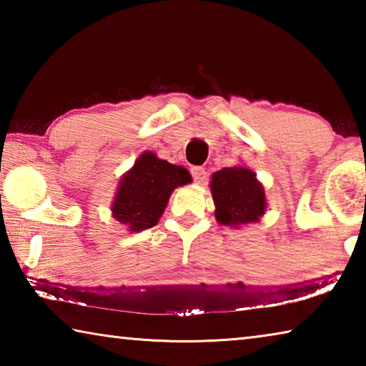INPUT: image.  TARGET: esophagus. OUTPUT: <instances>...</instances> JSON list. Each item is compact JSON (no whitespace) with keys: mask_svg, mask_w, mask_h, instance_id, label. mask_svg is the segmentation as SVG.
Listing matches in <instances>:
<instances>
[{"mask_svg":"<svg viewBox=\"0 0 366 366\" xmlns=\"http://www.w3.org/2000/svg\"><path fill=\"white\" fill-rule=\"evenodd\" d=\"M190 172L192 176H194V181L198 184H202L207 179V171L205 168H202V166H194V168L190 169Z\"/></svg>","mask_w":366,"mask_h":366,"instance_id":"esophagus-1","label":"esophagus"}]
</instances>
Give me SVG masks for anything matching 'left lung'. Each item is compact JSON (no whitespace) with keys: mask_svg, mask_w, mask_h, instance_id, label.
Instances as JSON below:
<instances>
[{"mask_svg":"<svg viewBox=\"0 0 366 366\" xmlns=\"http://www.w3.org/2000/svg\"><path fill=\"white\" fill-rule=\"evenodd\" d=\"M209 190L216 207V221L222 226L239 229L258 222L268 208L263 184L255 172L242 164L216 171Z\"/></svg>","mask_w":366,"mask_h":366,"instance_id":"obj_1","label":"left lung"}]
</instances>
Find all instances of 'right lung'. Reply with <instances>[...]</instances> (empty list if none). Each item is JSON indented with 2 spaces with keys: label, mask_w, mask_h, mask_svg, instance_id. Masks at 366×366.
<instances>
[{
  "label": "right lung",
  "mask_w": 366,
  "mask_h": 366,
  "mask_svg": "<svg viewBox=\"0 0 366 366\" xmlns=\"http://www.w3.org/2000/svg\"><path fill=\"white\" fill-rule=\"evenodd\" d=\"M192 182L184 166L159 159L144 152L117 184L111 214L129 232H140L158 224L174 189Z\"/></svg>",
  "instance_id": "1"
}]
</instances>
